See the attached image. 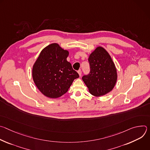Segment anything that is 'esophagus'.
<instances>
[{"label": "esophagus", "instance_id": "obj_1", "mask_svg": "<svg viewBox=\"0 0 150 150\" xmlns=\"http://www.w3.org/2000/svg\"><path fill=\"white\" fill-rule=\"evenodd\" d=\"M78 73L79 75L81 76V74H82V71H81V69H79V70L78 71Z\"/></svg>", "mask_w": 150, "mask_h": 150}]
</instances>
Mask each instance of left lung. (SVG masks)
Wrapping results in <instances>:
<instances>
[{
	"label": "left lung",
	"instance_id": "left-lung-1",
	"mask_svg": "<svg viewBox=\"0 0 150 150\" xmlns=\"http://www.w3.org/2000/svg\"><path fill=\"white\" fill-rule=\"evenodd\" d=\"M90 72L82 78L90 93L96 97L110 92L117 81L115 63L110 54L102 47H97L89 56Z\"/></svg>",
	"mask_w": 150,
	"mask_h": 150
}]
</instances>
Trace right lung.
Segmentation results:
<instances>
[{
    "label": "right lung",
    "instance_id": "1",
    "mask_svg": "<svg viewBox=\"0 0 150 150\" xmlns=\"http://www.w3.org/2000/svg\"><path fill=\"white\" fill-rule=\"evenodd\" d=\"M69 52L57 43L49 45L42 50L34 63L33 81L45 96L56 98L68 91L74 80L79 77L67 58Z\"/></svg>",
    "mask_w": 150,
    "mask_h": 150
}]
</instances>
